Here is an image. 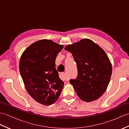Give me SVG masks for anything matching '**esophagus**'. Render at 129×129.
<instances>
[{
  "mask_svg": "<svg viewBox=\"0 0 129 129\" xmlns=\"http://www.w3.org/2000/svg\"><path fill=\"white\" fill-rule=\"evenodd\" d=\"M59 77L60 79H61L62 80H67V78H66V76L65 75V73H60L59 74Z\"/></svg>",
  "mask_w": 129,
  "mask_h": 129,
  "instance_id": "1",
  "label": "esophagus"
}]
</instances>
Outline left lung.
Instances as JSON below:
<instances>
[{"label": "left lung", "instance_id": "1", "mask_svg": "<svg viewBox=\"0 0 129 129\" xmlns=\"http://www.w3.org/2000/svg\"><path fill=\"white\" fill-rule=\"evenodd\" d=\"M64 49L72 54L77 65L78 77L70 82L78 96L86 102L98 99L106 91L112 74L111 63L105 51L89 39Z\"/></svg>", "mask_w": 129, "mask_h": 129}]
</instances>
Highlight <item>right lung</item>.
Returning <instances> with one entry per match:
<instances>
[{"mask_svg":"<svg viewBox=\"0 0 129 129\" xmlns=\"http://www.w3.org/2000/svg\"><path fill=\"white\" fill-rule=\"evenodd\" d=\"M63 47L51 40L42 39L31 44L21 55L19 70L25 89L42 105L55 103L64 86L55 68L57 55Z\"/></svg>","mask_w":129,"mask_h":129,"instance_id":"obj_1","label":"right lung"}]
</instances>
